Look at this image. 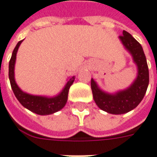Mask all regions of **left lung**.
I'll return each mask as SVG.
<instances>
[{
    "mask_svg": "<svg viewBox=\"0 0 157 157\" xmlns=\"http://www.w3.org/2000/svg\"><path fill=\"white\" fill-rule=\"evenodd\" d=\"M120 39L132 54L138 66V77L134 83L128 89L114 95L101 91L93 78L90 84L93 98L97 105L101 110L113 114L127 113L135 109L143 100L149 85V68L141 44L126 31H123Z\"/></svg>",
    "mask_w": 157,
    "mask_h": 157,
    "instance_id": "1",
    "label": "left lung"
}]
</instances>
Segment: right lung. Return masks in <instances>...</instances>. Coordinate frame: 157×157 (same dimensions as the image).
I'll return each mask as SVG.
<instances>
[{"label": "right lung", "mask_w": 157, "mask_h": 157, "mask_svg": "<svg viewBox=\"0 0 157 157\" xmlns=\"http://www.w3.org/2000/svg\"><path fill=\"white\" fill-rule=\"evenodd\" d=\"M22 42L23 40H21L17 44L16 47L13 51L12 57L9 61L8 76H9V80H10L11 87L13 89V91L19 102L31 112L40 114V115H46V114L56 113L66 105L67 101L68 91L70 89V86L72 85L73 81L75 79V77L73 76L70 78L63 90L58 96L55 97L48 98V97H39V96H32L30 94L23 92L17 85L14 79V65L15 60H16V55H17L19 45Z\"/></svg>", "instance_id": "right-lung-1"}]
</instances>
